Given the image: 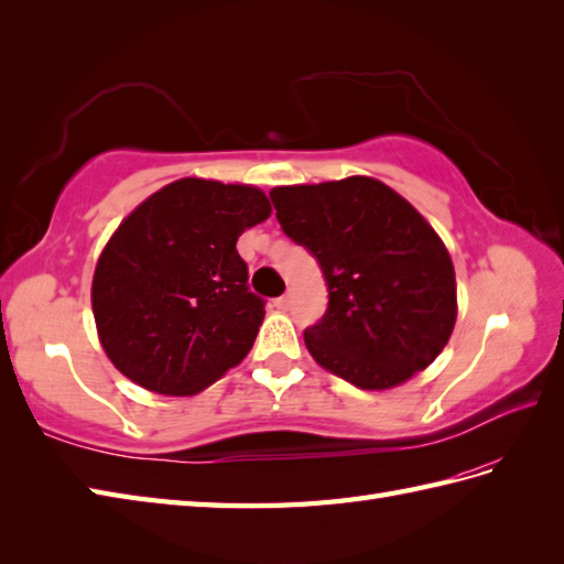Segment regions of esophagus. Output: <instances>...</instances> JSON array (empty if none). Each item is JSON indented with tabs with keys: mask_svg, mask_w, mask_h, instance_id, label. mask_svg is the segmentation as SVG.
I'll use <instances>...</instances> for the list:
<instances>
[{
	"mask_svg": "<svg viewBox=\"0 0 564 564\" xmlns=\"http://www.w3.org/2000/svg\"><path fill=\"white\" fill-rule=\"evenodd\" d=\"M290 304H292L290 294H282V296L274 299V306H278V308H290Z\"/></svg>",
	"mask_w": 564,
	"mask_h": 564,
	"instance_id": "obj_1",
	"label": "esophagus"
}]
</instances>
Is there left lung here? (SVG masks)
<instances>
[{
	"instance_id": "8db88e82",
	"label": "left lung",
	"mask_w": 564,
	"mask_h": 564,
	"mask_svg": "<svg viewBox=\"0 0 564 564\" xmlns=\"http://www.w3.org/2000/svg\"><path fill=\"white\" fill-rule=\"evenodd\" d=\"M270 199L328 284V308L304 330L311 357L367 391L427 369L454 330L456 274L420 212L367 176L272 187Z\"/></svg>"
}]
</instances>
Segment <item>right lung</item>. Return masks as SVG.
Here are the masks:
<instances>
[{
    "label": "right lung",
    "instance_id": "1",
    "mask_svg": "<svg viewBox=\"0 0 564 564\" xmlns=\"http://www.w3.org/2000/svg\"><path fill=\"white\" fill-rule=\"evenodd\" d=\"M270 212L253 185L181 178L120 224L91 284L98 337L120 373L147 391L193 395L239 365L265 299L248 290L236 241Z\"/></svg>",
    "mask_w": 564,
    "mask_h": 564
}]
</instances>
